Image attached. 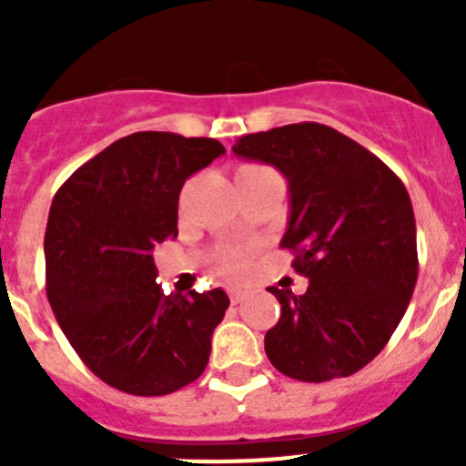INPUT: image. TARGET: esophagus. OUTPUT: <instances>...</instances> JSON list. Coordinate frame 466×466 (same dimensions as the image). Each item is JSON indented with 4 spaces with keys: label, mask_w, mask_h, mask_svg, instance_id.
Returning a JSON list of instances; mask_svg holds the SVG:
<instances>
[{
    "label": "esophagus",
    "mask_w": 466,
    "mask_h": 466,
    "mask_svg": "<svg viewBox=\"0 0 466 466\" xmlns=\"http://www.w3.org/2000/svg\"><path fill=\"white\" fill-rule=\"evenodd\" d=\"M228 296L233 303H242L247 299V291L245 289H228Z\"/></svg>",
    "instance_id": "1"
}]
</instances>
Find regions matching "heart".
<instances>
[{"instance_id": "1", "label": "heart", "mask_w": 466, "mask_h": 466, "mask_svg": "<svg viewBox=\"0 0 466 466\" xmlns=\"http://www.w3.org/2000/svg\"><path fill=\"white\" fill-rule=\"evenodd\" d=\"M261 170H266V167L242 166L240 170H238V177L254 175V172H261ZM219 266H221V270H224V273L242 275L247 270V266H249V258H247V254L242 252V249H226V252L219 257Z\"/></svg>"}]
</instances>
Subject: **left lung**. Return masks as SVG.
Returning <instances> with one entry per match:
<instances>
[{"instance_id":"obj_1","label":"left lung","mask_w":466,"mask_h":466,"mask_svg":"<svg viewBox=\"0 0 466 466\" xmlns=\"http://www.w3.org/2000/svg\"><path fill=\"white\" fill-rule=\"evenodd\" d=\"M233 151L287 177L279 247L310 279L300 296L270 287L282 306L263 340L270 364L303 382L352 376L392 339L418 282L409 191L378 156L322 123L245 135Z\"/></svg>"}]
</instances>
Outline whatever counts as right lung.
<instances>
[{"label":"right lung","mask_w":466,"mask_h":466,"mask_svg":"<svg viewBox=\"0 0 466 466\" xmlns=\"http://www.w3.org/2000/svg\"><path fill=\"white\" fill-rule=\"evenodd\" d=\"M221 154L212 137L133 133L84 163L53 198L48 303L81 361L121 392L163 397L208 366L228 296H166L154 247L177 238L184 182Z\"/></svg>","instance_id":"obj_1"}]
</instances>
